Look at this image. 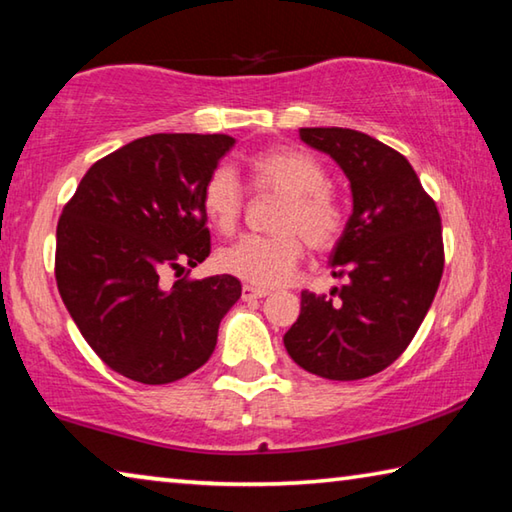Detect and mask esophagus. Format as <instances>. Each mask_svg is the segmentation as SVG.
<instances>
[{
  "label": "esophagus",
  "mask_w": 512,
  "mask_h": 512,
  "mask_svg": "<svg viewBox=\"0 0 512 512\" xmlns=\"http://www.w3.org/2000/svg\"><path fill=\"white\" fill-rule=\"evenodd\" d=\"M265 295H267V290H263V288H254V286H242V299H245V301L263 299Z\"/></svg>",
  "instance_id": "1"
}]
</instances>
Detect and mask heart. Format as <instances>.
Segmentation results:
<instances>
[{"instance_id": "heart-1", "label": "heart", "mask_w": 512, "mask_h": 512, "mask_svg": "<svg viewBox=\"0 0 512 512\" xmlns=\"http://www.w3.org/2000/svg\"><path fill=\"white\" fill-rule=\"evenodd\" d=\"M251 190L276 195L270 217L272 236H247L217 256L224 274L256 288H274L295 274L304 258V242L315 254L335 247L345 231L347 213L338 192L329 186L326 167L304 149L272 147L249 158ZM204 213L222 236L238 229L247 206V192L231 167L208 174L201 190Z\"/></svg>"}]
</instances>
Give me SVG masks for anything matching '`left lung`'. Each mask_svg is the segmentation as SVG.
I'll return each instance as SVG.
<instances>
[{
  "label": "left lung",
  "instance_id": "1",
  "mask_svg": "<svg viewBox=\"0 0 512 512\" xmlns=\"http://www.w3.org/2000/svg\"><path fill=\"white\" fill-rule=\"evenodd\" d=\"M299 136L351 183L354 211L331 254L333 276L349 283L331 297L301 292L283 345L322 379H367L404 354L433 304L445 270L440 213L406 156L367 133L311 127Z\"/></svg>",
  "mask_w": 512,
  "mask_h": 512
}]
</instances>
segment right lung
<instances>
[{
	"label": "right lung",
	"instance_id": "1",
	"mask_svg": "<svg viewBox=\"0 0 512 512\" xmlns=\"http://www.w3.org/2000/svg\"><path fill=\"white\" fill-rule=\"evenodd\" d=\"M224 133H154L90 167L56 226V286L113 372L163 385L199 370L240 299L236 276L190 279L211 254L201 190L233 147ZM184 274L165 287L162 274Z\"/></svg>",
	"mask_w": 512,
	"mask_h": 512
}]
</instances>
